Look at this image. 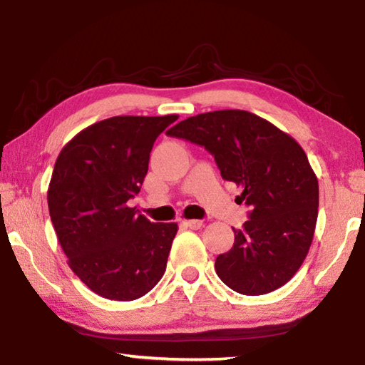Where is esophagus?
I'll use <instances>...</instances> for the list:
<instances>
[{
	"instance_id": "1",
	"label": "esophagus",
	"mask_w": 365,
	"mask_h": 365,
	"mask_svg": "<svg viewBox=\"0 0 365 365\" xmlns=\"http://www.w3.org/2000/svg\"><path fill=\"white\" fill-rule=\"evenodd\" d=\"M185 225L190 227L191 230H197V228H201V227H202V220L191 219V220H187V222H185Z\"/></svg>"
}]
</instances>
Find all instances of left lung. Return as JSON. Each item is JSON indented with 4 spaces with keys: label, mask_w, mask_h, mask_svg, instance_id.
Segmentation results:
<instances>
[{
    "label": "left lung",
    "mask_w": 365,
    "mask_h": 365,
    "mask_svg": "<svg viewBox=\"0 0 365 365\" xmlns=\"http://www.w3.org/2000/svg\"><path fill=\"white\" fill-rule=\"evenodd\" d=\"M168 135L205 146L224 180L242 188L250 220L235 230L232 250L215 259L233 292L257 296L292 279L311 248L319 182L298 141L248 110L224 109L178 122Z\"/></svg>",
    "instance_id": "left-lung-1"
}]
</instances>
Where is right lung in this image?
Masks as SVG:
<instances>
[{
  "mask_svg": "<svg viewBox=\"0 0 365 365\" xmlns=\"http://www.w3.org/2000/svg\"><path fill=\"white\" fill-rule=\"evenodd\" d=\"M178 115H115L77 133L54 164L48 209L69 267L114 301L145 296L163 279L178 227L154 224L128 200L140 193L156 138Z\"/></svg>",
  "mask_w": 365,
  "mask_h": 365,
  "instance_id": "1",
  "label": "right lung"
}]
</instances>
